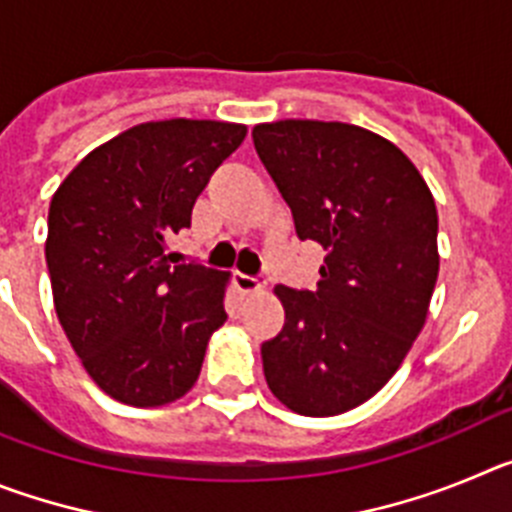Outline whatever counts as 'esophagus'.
<instances>
[{"instance_id":"1","label":"esophagus","mask_w":512,"mask_h":512,"mask_svg":"<svg viewBox=\"0 0 512 512\" xmlns=\"http://www.w3.org/2000/svg\"><path fill=\"white\" fill-rule=\"evenodd\" d=\"M233 284L238 292H243V295H251V292H259V289L266 287V279L264 277H248V274L235 271Z\"/></svg>"}]
</instances>
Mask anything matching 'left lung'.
Wrapping results in <instances>:
<instances>
[{
    "instance_id": "1",
    "label": "left lung",
    "mask_w": 512,
    "mask_h": 512,
    "mask_svg": "<svg viewBox=\"0 0 512 512\" xmlns=\"http://www.w3.org/2000/svg\"><path fill=\"white\" fill-rule=\"evenodd\" d=\"M251 135L297 238L325 248L318 287L274 289L284 328L261 343L266 384L300 415L346 413L390 382L423 328L436 202L400 148L356 125L279 120Z\"/></svg>"
}]
</instances>
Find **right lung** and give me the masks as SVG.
Listing matches in <instances>:
<instances>
[{"label": "right lung", "mask_w": 512, "mask_h": 512, "mask_svg": "<svg viewBox=\"0 0 512 512\" xmlns=\"http://www.w3.org/2000/svg\"><path fill=\"white\" fill-rule=\"evenodd\" d=\"M243 138L233 122H143L81 158L53 194L56 315L89 377L125 405L187 395L228 318V274L174 266L166 241L189 228L194 200Z\"/></svg>", "instance_id": "obj_1"}]
</instances>
